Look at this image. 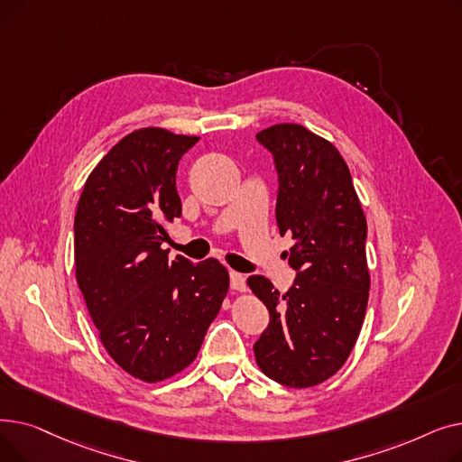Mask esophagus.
<instances>
[{
  "label": "esophagus",
  "instance_id": "obj_1",
  "mask_svg": "<svg viewBox=\"0 0 462 462\" xmlns=\"http://www.w3.org/2000/svg\"><path fill=\"white\" fill-rule=\"evenodd\" d=\"M230 286L236 292H245V277L237 272H230Z\"/></svg>",
  "mask_w": 462,
  "mask_h": 462
}]
</instances>
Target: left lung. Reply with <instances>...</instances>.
I'll return each instance as SVG.
<instances>
[{"label":"left lung","instance_id":"left-lung-1","mask_svg":"<svg viewBox=\"0 0 462 462\" xmlns=\"http://www.w3.org/2000/svg\"><path fill=\"white\" fill-rule=\"evenodd\" d=\"M256 140L275 161L277 226L294 239L284 254L298 273L284 294L262 275L247 279L270 310L254 343L256 363L282 385H319L345 365L365 319L367 218L331 142L296 124L263 129Z\"/></svg>","mask_w":462,"mask_h":462}]
</instances>
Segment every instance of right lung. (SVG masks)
Instances as JSON below:
<instances>
[{
	"label": "right lung",
	"instance_id": "add662e5",
	"mask_svg": "<svg viewBox=\"0 0 462 462\" xmlns=\"http://www.w3.org/2000/svg\"><path fill=\"white\" fill-rule=\"evenodd\" d=\"M199 136L159 127L121 138L93 168L75 215L80 292L110 357L161 382L197 359L228 292L225 265L168 260L166 223L181 215L178 162Z\"/></svg>",
	"mask_w": 462,
	"mask_h": 462
}]
</instances>
